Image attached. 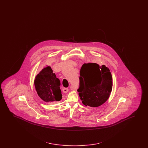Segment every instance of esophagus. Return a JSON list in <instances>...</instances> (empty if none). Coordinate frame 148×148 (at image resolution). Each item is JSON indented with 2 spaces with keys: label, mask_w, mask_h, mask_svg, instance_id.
<instances>
[{
  "label": "esophagus",
  "mask_w": 148,
  "mask_h": 148,
  "mask_svg": "<svg viewBox=\"0 0 148 148\" xmlns=\"http://www.w3.org/2000/svg\"><path fill=\"white\" fill-rule=\"evenodd\" d=\"M68 90H69V89L67 88H63V92L64 93H66L67 92H68Z\"/></svg>",
  "instance_id": "34e87169"
}]
</instances>
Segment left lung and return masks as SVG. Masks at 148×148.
Returning <instances> with one entry per match:
<instances>
[{"label": "left lung", "mask_w": 148, "mask_h": 148, "mask_svg": "<svg viewBox=\"0 0 148 148\" xmlns=\"http://www.w3.org/2000/svg\"><path fill=\"white\" fill-rule=\"evenodd\" d=\"M77 91L85 106L97 107L108 99L112 90L113 79L106 65L84 64L80 71Z\"/></svg>", "instance_id": "8db88e82"}]
</instances>
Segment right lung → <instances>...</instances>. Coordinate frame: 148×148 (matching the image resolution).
Masks as SVG:
<instances>
[{
	"instance_id": "1",
	"label": "right lung",
	"mask_w": 148,
	"mask_h": 148,
	"mask_svg": "<svg viewBox=\"0 0 148 148\" xmlns=\"http://www.w3.org/2000/svg\"><path fill=\"white\" fill-rule=\"evenodd\" d=\"M34 85L38 95L44 101H58L62 99L60 82L50 66L44 68L36 75Z\"/></svg>"
}]
</instances>
